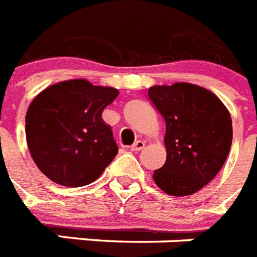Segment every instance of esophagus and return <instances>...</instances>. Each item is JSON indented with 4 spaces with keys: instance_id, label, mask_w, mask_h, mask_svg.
<instances>
[{
    "instance_id": "1",
    "label": "esophagus",
    "mask_w": 257,
    "mask_h": 257,
    "mask_svg": "<svg viewBox=\"0 0 257 257\" xmlns=\"http://www.w3.org/2000/svg\"><path fill=\"white\" fill-rule=\"evenodd\" d=\"M145 147V142L143 141H137L133 146H130L131 151H141Z\"/></svg>"
}]
</instances>
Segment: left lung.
<instances>
[{
	"instance_id": "1",
	"label": "left lung",
	"mask_w": 257,
	"mask_h": 257,
	"mask_svg": "<svg viewBox=\"0 0 257 257\" xmlns=\"http://www.w3.org/2000/svg\"><path fill=\"white\" fill-rule=\"evenodd\" d=\"M166 120V162L153 179L172 196L198 192L216 176L232 145V119L212 91L187 82L149 89Z\"/></svg>"
}]
</instances>
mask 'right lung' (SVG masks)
Returning a JSON list of instances; mask_svg holds the SVG:
<instances>
[{"label": "right lung", "instance_id": "obj_1", "mask_svg": "<svg viewBox=\"0 0 257 257\" xmlns=\"http://www.w3.org/2000/svg\"><path fill=\"white\" fill-rule=\"evenodd\" d=\"M118 89L94 86L83 78L42 90L26 112V142L33 161L54 183H93L118 154L111 127L102 112Z\"/></svg>", "mask_w": 257, "mask_h": 257}]
</instances>
